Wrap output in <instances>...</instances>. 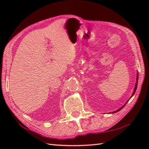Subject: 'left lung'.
Returning a JSON list of instances; mask_svg holds the SVG:
<instances>
[{"label":"left lung","mask_w":149,"mask_h":149,"mask_svg":"<svg viewBox=\"0 0 149 149\" xmlns=\"http://www.w3.org/2000/svg\"><path fill=\"white\" fill-rule=\"evenodd\" d=\"M138 74H137V77H136V84H135V87H134V91H133V93H132V96L130 97V99L134 95V93H135V91H136V88H137V85H138ZM129 100L127 101V102H126V103L124 104V105H123V106H122L121 107H120V108H119L118 109H117V110H116V111H113V112H111V113H116V112H118V111H120L121 110L123 107L125 106V105L126 104H127V102H128V101H129Z\"/></svg>","instance_id":"obj_1"}]
</instances>
